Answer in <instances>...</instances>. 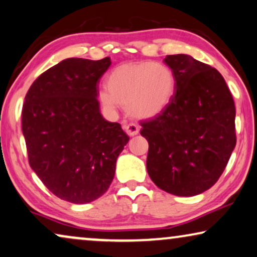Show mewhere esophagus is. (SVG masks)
I'll list each match as a JSON object with an SVG mask.
<instances>
[{
    "label": "esophagus",
    "instance_id": "1",
    "mask_svg": "<svg viewBox=\"0 0 257 257\" xmlns=\"http://www.w3.org/2000/svg\"><path fill=\"white\" fill-rule=\"evenodd\" d=\"M122 128L125 130V132L127 133L130 137L138 135V132H139V126L133 124V122H130V124H124L122 125Z\"/></svg>",
    "mask_w": 257,
    "mask_h": 257
}]
</instances>
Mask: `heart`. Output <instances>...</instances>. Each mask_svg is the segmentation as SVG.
<instances>
[{
  "instance_id": "heart-1",
  "label": "heart",
  "mask_w": 257,
  "mask_h": 257,
  "mask_svg": "<svg viewBox=\"0 0 257 257\" xmlns=\"http://www.w3.org/2000/svg\"><path fill=\"white\" fill-rule=\"evenodd\" d=\"M175 76L161 63L144 61L124 63L107 77V90L100 91L104 106L127 107L136 118H152L161 113L175 92Z\"/></svg>"
}]
</instances>
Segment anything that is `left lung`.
Wrapping results in <instances>:
<instances>
[{
  "label": "left lung",
  "mask_w": 257,
  "mask_h": 257,
  "mask_svg": "<svg viewBox=\"0 0 257 257\" xmlns=\"http://www.w3.org/2000/svg\"><path fill=\"white\" fill-rule=\"evenodd\" d=\"M175 76L167 107L142 121L149 142L146 167L158 187L193 196L219 180L236 145L235 104L216 69L188 55L164 59Z\"/></svg>",
  "instance_id": "1"
}]
</instances>
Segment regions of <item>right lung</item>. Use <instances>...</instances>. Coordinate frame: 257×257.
<instances>
[{
  "label": "right lung",
  "instance_id": "add662e5",
  "mask_svg": "<svg viewBox=\"0 0 257 257\" xmlns=\"http://www.w3.org/2000/svg\"><path fill=\"white\" fill-rule=\"evenodd\" d=\"M111 65L68 58L48 69L24 98L22 131L28 159L52 194L87 203L104 194L128 136L100 114L98 83Z\"/></svg>",
  "mask_w": 257,
  "mask_h": 257
}]
</instances>
